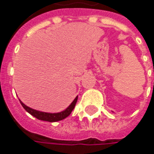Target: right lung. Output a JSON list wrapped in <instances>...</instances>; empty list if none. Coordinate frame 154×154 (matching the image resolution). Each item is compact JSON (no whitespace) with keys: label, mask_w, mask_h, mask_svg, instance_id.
Instances as JSON below:
<instances>
[{"label":"right lung","mask_w":154,"mask_h":154,"mask_svg":"<svg viewBox=\"0 0 154 154\" xmlns=\"http://www.w3.org/2000/svg\"><path fill=\"white\" fill-rule=\"evenodd\" d=\"M77 101V97L73 100V102L70 103V105L64 111H61L59 113H46V112H42V111L35 110L33 109H31L29 107H27L20 100V104L22 105L24 109H26V111H27L30 115H32V116H34L35 118H37L38 120L41 121H45V122H58L61 120H64L67 116H69L70 115V113L72 112V110L74 109L76 103Z\"/></svg>","instance_id":"right-lung-1"}]
</instances>
